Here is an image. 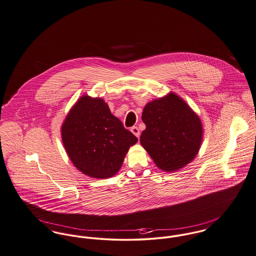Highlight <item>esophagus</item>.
<instances>
[{
  "instance_id": "esophagus-1",
  "label": "esophagus",
  "mask_w": 256,
  "mask_h": 256,
  "mask_svg": "<svg viewBox=\"0 0 256 256\" xmlns=\"http://www.w3.org/2000/svg\"><path fill=\"white\" fill-rule=\"evenodd\" d=\"M131 132L135 135V136H140V130H138V128L136 127V126H133V127H131Z\"/></svg>"
}]
</instances>
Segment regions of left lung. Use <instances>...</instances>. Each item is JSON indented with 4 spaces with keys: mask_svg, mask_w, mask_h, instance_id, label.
Here are the masks:
<instances>
[{
    "mask_svg": "<svg viewBox=\"0 0 256 256\" xmlns=\"http://www.w3.org/2000/svg\"><path fill=\"white\" fill-rule=\"evenodd\" d=\"M142 120L146 129L140 144L160 169L178 170L198 154L203 136L201 121L176 94L148 102Z\"/></svg>",
    "mask_w": 256,
    "mask_h": 256,
    "instance_id": "left-lung-1",
    "label": "left lung"
}]
</instances>
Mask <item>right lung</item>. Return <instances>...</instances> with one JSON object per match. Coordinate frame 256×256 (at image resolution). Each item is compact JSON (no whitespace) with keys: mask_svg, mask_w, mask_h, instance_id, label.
I'll return each mask as SVG.
<instances>
[{"mask_svg":"<svg viewBox=\"0 0 256 256\" xmlns=\"http://www.w3.org/2000/svg\"><path fill=\"white\" fill-rule=\"evenodd\" d=\"M62 140L74 165L96 178H110L138 138L125 129L100 98L82 96L62 126Z\"/></svg>","mask_w":256,"mask_h":256,"instance_id":"1","label":"right lung"}]
</instances>
